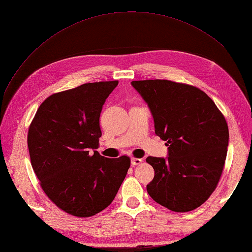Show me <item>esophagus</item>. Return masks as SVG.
<instances>
[{
    "label": "esophagus",
    "instance_id": "obj_1",
    "mask_svg": "<svg viewBox=\"0 0 252 252\" xmlns=\"http://www.w3.org/2000/svg\"><path fill=\"white\" fill-rule=\"evenodd\" d=\"M142 162H143L142 158H131V165H132V166L139 165V164H141Z\"/></svg>",
    "mask_w": 252,
    "mask_h": 252
}]
</instances>
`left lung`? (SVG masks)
<instances>
[{"instance_id":"obj_1","label":"left lung","mask_w":252,"mask_h":252,"mask_svg":"<svg viewBox=\"0 0 252 252\" xmlns=\"http://www.w3.org/2000/svg\"><path fill=\"white\" fill-rule=\"evenodd\" d=\"M147 103L156 134L168 157H148L152 200L175 212L191 211L215 191L227 156L229 131L215 102L201 89L168 80L133 81Z\"/></svg>"}]
</instances>
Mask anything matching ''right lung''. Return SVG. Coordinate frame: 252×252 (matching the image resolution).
Masks as SVG:
<instances>
[{
	"label": "right lung",
	"instance_id": "right-lung-1",
	"mask_svg": "<svg viewBox=\"0 0 252 252\" xmlns=\"http://www.w3.org/2000/svg\"><path fill=\"white\" fill-rule=\"evenodd\" d=\"M118 81L87 83L48 96L28 130V149L41 187L59 208L79 218L111 204L130 158L102 157L100 116Z\"/></svg>",
	"mask_w": 252,
	"mask_h": 252
}]
</instances>
